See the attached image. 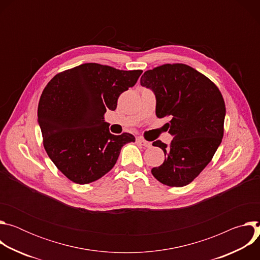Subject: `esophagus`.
Segmentation results:
<instances>
[{
  "label": "esophagus",
  "mask_w": 260,
  "mask_h": 260,
  "mask_svg": "<svg viewBox=\"0 0 260 260\" xmlns=\"http://www.w3.org/2000/svg\"><path fill=\"white\" fill-rule=\"evenodd\" d=\"M137 142H138L139 144H141L142 146H144V147H147V148H150V147L152 146V144H151L150 142L145 141V140H143V139H141V138L137 139Z\"/></svg>",
  "instance_id": "1"
}]
</instances>
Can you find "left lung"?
<instances>
[{"instance_id":"8db88e82","label":"left lung","mask_w":260,"mask_h":260,"mask_svg":"<svg viewBox=\"0 0 260 260\" xmlns=\"http://www.w3.org/2000/svg\"><path fill=\"white\" fill-rule=\"evenodd\" d=\"M141 85L154 92L156 116L171 117L167 126L174 137L170 146L159 140L153 142L166 158L151 173L168 186H185L212 160L223 138V96L208 77L184 63L146 71Z\"/></svg>"}]
</instances>
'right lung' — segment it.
Returning <instances> with one entry per match:
<instances>
[{"label":"right lung","mask_w":260,"mask_h":260,"mask_svg":"<svg viewBox=\"0 0 260 260\" xmlns=\"http://www.w3.org/2000/svg\"><path fill=\"white\" fill-rule=\"evenodd\" d=\"M142 72L88 62L56 74L44 88L38 106L43 145L72 182L99 180L114 167L121 147L135 142L128 133L111 134L104 115L116 109L119 95Z\"/></svg>","instance_id":"add662e5"}]
</instances>
